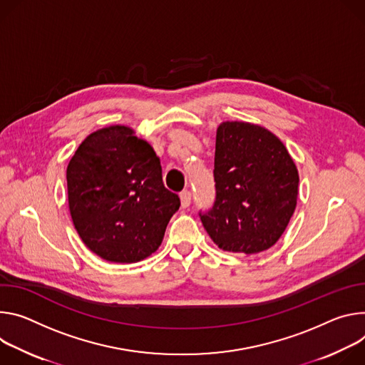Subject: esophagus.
I'll use <instances>...</instances> for the list:
<instances>
[{
    "label": "esophagus",
    "mask_w": 365,
    "mask_h": 365,
    "mask_svg": "<svg viewBox=\"0 0 365 365\" xmlns=\"http://www.w3.org/2000/svg\"><path fill=\"white\" fill-rule=\"evenodd\" d=\"M180 198H181V206H182L184 209H187V207L191 205V191L184 190V191L180 194Z\"/></svg>",
    "instance_id": "1"
}]
</instances>
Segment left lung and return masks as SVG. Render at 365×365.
I'll return each instance as SVG.
<instances>
[{"label":"left lung","instance_id":"1","mask_svg":"<svg viewBox=\"0 0 365 365\" xmlns=\"http://www.w3.org/2000/svg\"><path fill=\"white\" fill-rule=\"evenodd\" d=\"M213 175V207L198 215L215 244L247 255L269 250L297 205L299 173L286 146L262 126L223 121Z\"/></svg>","mask_w":365,"mask_h":365}]
</instances>
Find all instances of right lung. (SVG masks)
<instances>
[{
  "label": "right lung",
  "mask_w": 365,
  "mask_h": 365,
  "mask_svg": "<svg viewBox=\"0 0 365 365\" xmlns=\"http://www.w3.org/2000/svg\"><path fill=\"white\" fill-rule=\"evenodd\" d=\"M68 203L84 244L110 262L153 254L180 197L162 182L152 146L128 126H108L84 139L66 168Z\"/></svg>",
  "instance_id": "obj_1"
}]
</instances>
